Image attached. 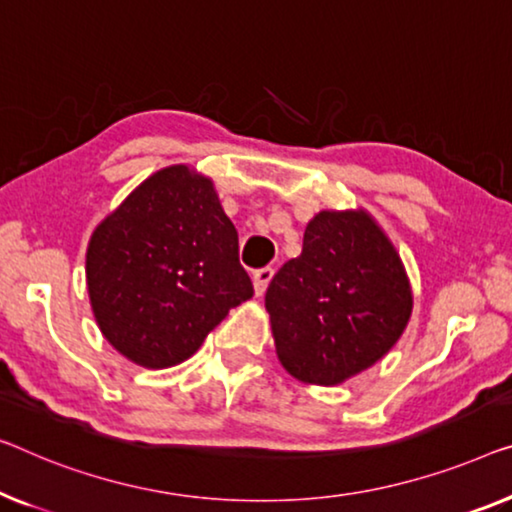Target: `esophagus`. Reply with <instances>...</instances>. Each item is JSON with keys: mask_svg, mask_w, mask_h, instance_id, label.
I'll return each mask as SVG.
<instances>
[{"mask_svg": "<svg viewBox=\"0 0 512 512\" xmlns=\"http://www.w3.org/2000/svg\"><path fill=\"white\" fill-rule=\"evenodd\" d=\"M273 278V269L271 266H264V269H257L253 273V285H255V292L257 296H262L266 292V287H269V282Z\"/></svg>", "mask_w": 512, "mask_h": 512, "instance_id": "obj_1", "label": "esophagus"}]
</instances>
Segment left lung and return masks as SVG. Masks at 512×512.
Here are the masks:
<instances>
[{
	"label": "left lung",
	"instance_id": "8db88e82",
	"mask_svg": "<svg viewBox=\"0 0 512 512\" xmlns=\"http://www.w3.org/2000/svg\"><path fill=\"white\" fill-rule=\"evenodd\" d=\"M264 303L282 368L305 384L335 386L388 354L414 299L393 243L358 209L319 211Z\"/></svg>",
	"mask_w": 512,
	"mask_h": 512
}]
</instances>
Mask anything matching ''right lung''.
<instances>
[{"label": "right lung", "instance_id": "obj_1", "mask_svg": "<svg viewBox=\"0 0 512 512\" xmlns=\"http://www.w3.org/2000/svg\"><path fill=\"white\" fill-rule=\"evenodd\" d=\"M87 289L105 340L151 370L193 356L253 296L213 181L188 165L151 174L96 227Z\"/></svg>", "mask_w": 512, "mask_h": 512}]
</instances>
